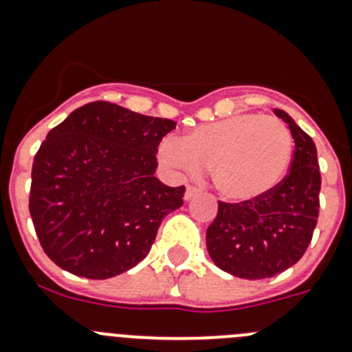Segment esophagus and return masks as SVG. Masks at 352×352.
I'll list each match as a JSON object with an SVG mask.
<instances>
[{"label": "esophagus", "instance_id": "esophagus-1", "mask_svg": "<svg viewBox=\"0 0 352 352\" xmlns=\"http://www.w3.org/2000/svg\"><path fill=\"white\" fill-rule=\"evenodd\" d=\"M197 195H199V188H195V186H186L185 201H192V199L197 197Z\"/></svg>", "mask_w": 352, "mask_h": 352}]
</instances>
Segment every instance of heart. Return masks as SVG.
Segmentation results:
<instances>
[{"label":"heart","mask_w":352,"mask_h":352,"mask_svg":"<svg viewBox=\"0 0 352 352\" xmlns=\"http://www.w3.org/2000/svg\"><path fill=\"white\" fill-rule=\"evenodd\" d=\"M292 149L291 130L280 120L248 113L197 126L183 141L167 135L158 144V157L186 174L210 169L213 186L223 199L247 203L280 185Z\"/></svg>","instance_id":"b5f03b06"}]
</instances>
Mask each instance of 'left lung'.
<instances>
[{
  "label": "left lung",
  "mask_w": 352,
  "mask_h": 352,
  "mask_svg": "<svg viewBox=\"0 0 352 352\" xmlns=\"http://www.w3.org/2000/svg\"><path fill=\"white\" fill-rule=\"evenodd\" d=\"M294 139L291 170L270 194L256 201L219 203L206 231L211 261L231 275L259 280L296 264L309 248L319 217L321 173L312 138L285 111L273 109Z\"/></svg>",
  "instance_id": "1"
}]
</instances>
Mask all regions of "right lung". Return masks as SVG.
<instances>
[{"instance_id": "add662e5", "label": "right lung", "mask_w": 352, "mask_h": 352, "mask_svg": "<svg viewBox=\"0 0 352 352\" xmlns=\"http://www.w3.org/2000/svg\"><path fill=\"white\" fill-rule=\"evenodd\" d=\"M166 118L89 102L47 133L31 169L30 213L43 252L65 272L104 280L151 250L185 186L155 176Z\"/></svg>"}]
</instances>
